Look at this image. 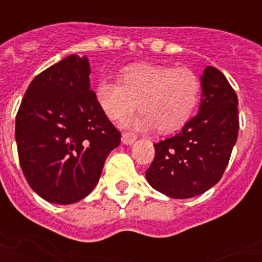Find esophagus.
I'll use <instances>...</instances> for the list:
<instances>
[{
	"instance_id": "obj_1",
	"label": "esophagus",
	"mask_w": 262,
	"mask_h": 262,
	"mask_svg": "<svg viewBox=\"0 0 262 262\" xmlns=\"http://www.w3.org/2000/svg\"><path fill=\"white\" fill-rule=\"evenodd\" d=\"M122 142L127 144V146H130L133 143L136 142V135H133V133H129V132H126L122 135Z\"/></svg>"
}]
</instances>
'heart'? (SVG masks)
<instances>
[{
	"mask_svg": "<svg viewBox=\"0 0 262 262\" xmlns=\"http://www.w3.org/2000/svg\"><path fill=\"white\" fill-rule=\"evenodd\" d=\"M201 91V78L191 69L142 63L123 70L120 82L101 80L94 94L109 119H123L139 102L142 112L126 125L142 130L156 126L161 133H168L191 119Z\"/></svg>",
	"mask_w": 262,
	"mask_h": 262,
	"instance_id": "b5f03b06",
	"label": "heart"
}]
</instances>
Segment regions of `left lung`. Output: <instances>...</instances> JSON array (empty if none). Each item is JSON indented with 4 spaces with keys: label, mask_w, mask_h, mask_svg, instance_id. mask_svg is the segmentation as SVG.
I'll return each instance as SVG.
<instances>
[{
    "label": "left lung",
    "mask_w": 262,
    "mask_h": 262,
    "mask_svg": "<svg viewBox=\"0 0 262 262\" xmlns=\"http://www.w3.org/2000/svg\"><path fill=\"white\" fill-rule=\"evenodd\" d=\"M201 84L198 115L176 136L154 144L156 156L146 171L156 191L176 199L201 195L219 182L238 135V101L225 75L208 66Z\"/></svg>",
    "instance_id": "obj_1"
}]
</instances>
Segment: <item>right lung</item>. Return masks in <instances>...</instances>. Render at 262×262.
<instances>
[{"label":"right lung","instance_id":"1","mask_svg":"<svg viewBox=\"0 0 262 262\" xmlns=\"http://www.w3.org/2000/svg\"><path fill=\"white\" fill-rule=\"evenodd\" d=\"M86 57L71 54L32 81L16 114L15 139L26 181L48 202L70 205L97 185L120 133L90 86Z\"/></svg>","mask_w":262,"mask_h":262}]
</instances>
